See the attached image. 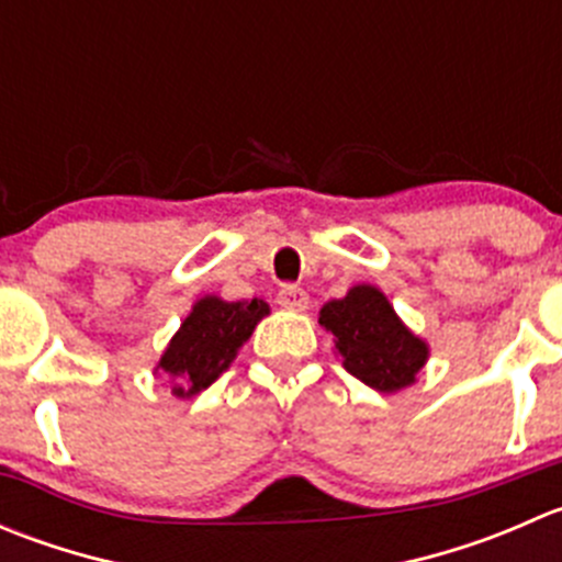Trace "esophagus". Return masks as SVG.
Segmentation results:
<instances>
[{
  "mask_svg": "<svg viewBox=\"0 0 562 562\" xmlns=\"http://www.w3.org/2000/svg\"><path fill=\"white\" fill-rule=\"evenodd\" d=\"M277 304L285 310H296V313H302V310H307L310 296L302 291V288L285 285L280 293H277Z\"/></svg>",
  "mask_w": 562,
  "mask_h": 562,
  "instance_id": "1",
  "label": "esophagus"
}]
</instances>
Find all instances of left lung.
Here are the masks:
<instances>
[{"label": "left lung", "instance_id": "left-lung-1", "mask_svg": "<svg viewBox=\"0 0 562 562\" xmlns=\"http://www.w3.org/2000/svg\"><path fill=\"white\" fill-rule=\"evenodd\" d=\"M317 323L334 334V350L342 356L345 370L383 394L411 386L429 356L427 342L372 285H353L345 299L323 304Z\"/></svg>", "mask_w": 562, "mask_h": 562}]
</instances>
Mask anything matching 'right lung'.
I'll return each mask as SVG.
<instances>
[{"instance_id":"right-lung-1","label":"right lung","mask_w":562,"mask_h":562,"mask_svg":"<svg viewBox=\"0 0 562 562\" xmlns=\"http://www.w3.org/2000/svg\"><path fill=\"white\" fill-rule=\"evenodd\" d=\"M266 315L269 304L260 299L223 302L220 296H203L173 334L157 370L171 378L176 396H192L209 389L228 370L252 328Z\"/></svg>"}]
</instances>
